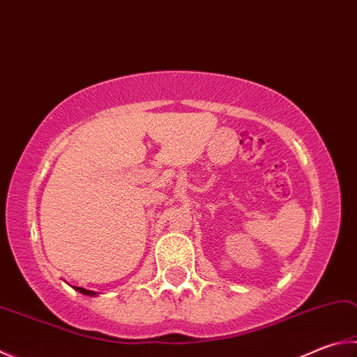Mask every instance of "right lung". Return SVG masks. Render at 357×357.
Wrapping results in <instances>:
<instances>
[{
	"instance_id": "add662e5",
	"label": "right lung",
	"mask_w": 357,
	"mask_h": 357,
	"mask_svg": "<svg viewBox=\"0 0 357 357\" xmlns=\"http://www.w3.org/2000/svg\"><path fill=\"white\" fill-rule=\"evenodd\" d=\"M73 289L79 291V294H82V295H90V296L96 295V291H93V290H87V289H82V287H73Z\"/></svg>"
}]
</instances>
